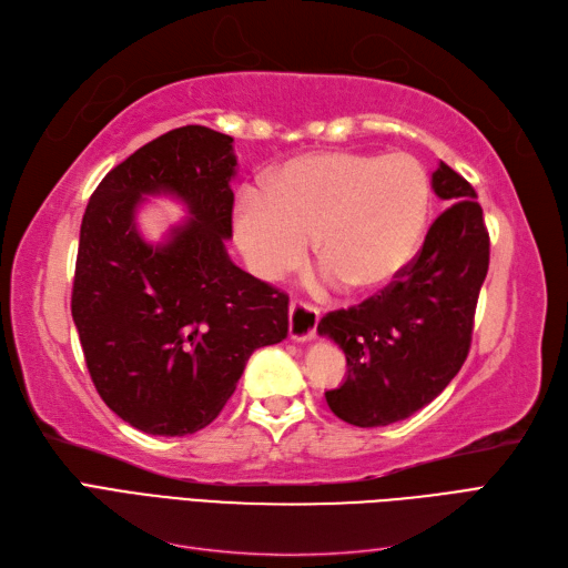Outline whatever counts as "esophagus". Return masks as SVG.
Wrapping results in <instances>:
<instances>
[{
	"label": "esophagus",
	"instance_id": "obj_1",
	"mask_svg": "<svg viewBox=\"0 0 568 568\" xmlns=\"http://www.w3.org/2000/svg\"><path fill=\"white\" fill-rule=\"evenodd\" d=\"M320 311L303 301L288 305V336L294 341H311L317 332Z\"/></svg>",
	"mask_w": 568,
	"mask_h": 568
}]
</instances>
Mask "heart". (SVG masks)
Wrapping results in <instances>:
<instances>
[{
	"mask_svg": "<svg viewBox=\"0 0 568 568\" xmlns=\"http://www.w3.org/2000/svg\"><path fill=\"white\" fill-rule=\"evenodd\" d=\"M263 194L246 192L236 203V244L251 270L284 277L315 239L326 280L357 294H376L400 277L432 211V180L407 153H307L272 170Z\"/></svg>",
	"mask_w": 568,
	"mask_h": 568,
	"instance_id": "b5f03b06",
	"label": "heart"
}]
</instances>
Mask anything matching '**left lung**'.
I'll list each match as a JSON object with an SVG mask.
<instances>
[{"instance_id":"8db88e82","label":"left lung","mask_w":568,"mask_h":568,"mask_svg":"<svg viewBox=\"0 0 568 568\" xmlns=\"http://www.w3.org/2000/svg\"><path fill=\"white\" fill-rule=\"evenodd\" d=\"M432 186L453 205L428 227L415 261L379 296L317 324L348 363L346 379L324 393L326 405L353 426H388L415 415L455 379L471 346L490 261L484 211L474 186L443 161Z\"/></svg>"}]
</instances>
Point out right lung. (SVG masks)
<instances>
[{
    "mask_svg": "<svg viewBox=\"0 0 568 568\" xmlns=\"http://www.w3.org/2000/svg\"><path fill=\"white\" fill-rule=\"evenodd\" d=\"M232 136L203 125L161 134L99 182L80 227L71 311L92 382L151 436L209 426L253 351L288 334V296L232 263ZM146 195L190 217L161 245L135 227Z\"/></svg>",
    "mask_w": 568,
    "mask_h": 568,
    "instance_id": "add662e5",
    "label": "right lung"
}]
</instances>
